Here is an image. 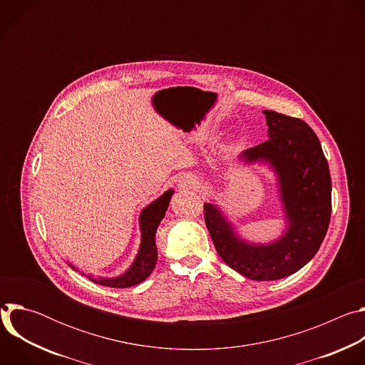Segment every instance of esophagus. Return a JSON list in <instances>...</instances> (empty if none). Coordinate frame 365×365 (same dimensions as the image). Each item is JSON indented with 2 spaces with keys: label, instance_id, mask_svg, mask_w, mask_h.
<instances>
[{
  "label": "esophagus",
  "instance_id": "34e87169",
  "mask_svg": "<svg viewBox=\"0 0 365 365\" xmlns=\"http://www.w3.org/2000/svg\"><path fill=\"white\" fill-rule=\"evenodd\" d=\"M179 185L183 189H196L199 182H197V179L193 175H185V176H182L179 179Z\"/></svg>",
  "mask_w": 365,
  "mask_h": 365
}]
</instances>
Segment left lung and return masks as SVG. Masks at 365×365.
Returning <instances> with one entry per match:
<instances>
[{"label":"left lung","instance_id":"1","mask_svg":"<svg viewBox=\"0 0 365 365\" xmlns=\"http://www.w3.org/2000/svg\"><path fill=\"white\" fill-rule=\"evenodd\" d=\"M267 141L244 150L234 163L266 166L274 175L284 230L270 242L241 237L217 199L206 202L205 222L220 257L258 282L287 277L318 252L331 220V175L322 145L304 121L266 110Z\"/></svg>","mask_w":365,"mask_h":365}]
</instances>
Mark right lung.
<instances>
[{"instance_id": "right-lung-1", "label": "right lung", "mask_w": 365, "mask_h": 365, "mask_svg": "<svg viewBox=\"0 0 365 365\" xmlns=\"http://www.w3.org/2000/svg\"><path fill=\"white\" fill-rule=\"evenodd\" d=\"M173 193H175V189H168L158 199H154L145 207H143V211L140 212V217H138V225H140V234H141L140 247L131 266L123 274H118L114 277L85 274L83 272H79L76 266L66 262L69 267H72L75 272H79L82 276L88 277L91 282L101 286H107V287H120V289L131 287L145 280L154 270L155 263H158L155 232H158V228L166 215Z\"/></svg>"}]
</instances>
